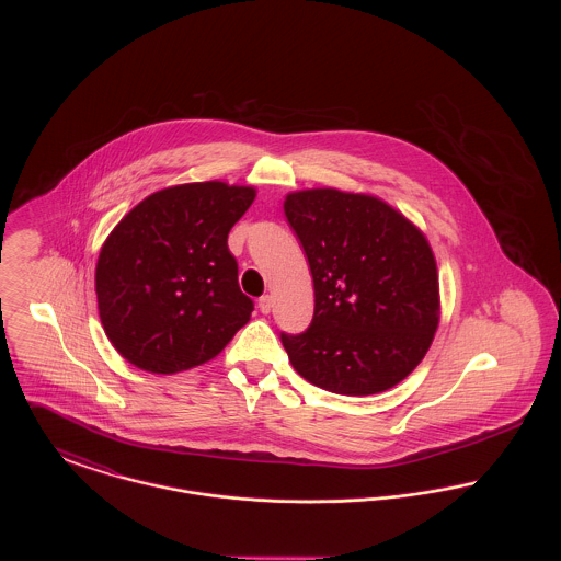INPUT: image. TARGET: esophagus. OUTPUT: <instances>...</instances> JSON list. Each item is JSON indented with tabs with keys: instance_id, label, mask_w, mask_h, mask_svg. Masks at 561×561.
Listing matches in <instances>:
<instances>
[{
	"instance_id": "1",
	"label": "esophagus",
	"mask_w": 561,
	"mask_h": 561,
	"mask_svg": "<svg viewBox=\"0 0 561 561\" xmlns=\"http://www.w3.org/2000/svg\"><path fill=\"white\" fill-rule=\"evenodd\" d=\"M259 309H261V313H265V316L271 313V309H273V298H271L268 294L259 298Z\"/></svg>"
}]
</instances>
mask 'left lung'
I'll list each match as a JSON object with an SVG mask.
<instances>
[{"mask_svg": "<svg viewBox=\"0 0 561 561\" xmlns=\"http://www.w3.org/2000/svg\"><path fill=\"white\" fill-rule=\"evenodd\" d=\"M284 213L307 254L316 311L284 334L293 368L339 396H374L425 357L439 323V282L423 231L387 202L339 188L286 195Z\"/></svg>", "mask_w": 561, "mask_h": 561, "instance_id": "obj_1", "label": "left lung"}]
</instances>
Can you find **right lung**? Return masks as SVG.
Returning a JSON list of instances; mask_svg holds the SVG:
<instances>
[{
  "instance_id": "1",
  "label": "right lung",
  "mask_w": 561,
  "mask_h": 561,
  "mask_svg": "<svg viewBox=\"0 0 561 561\" xmlns=\"http://www.w3.org/2000/svg\"><path fill=\"white\" fill-rule=\"evenodd\" d=\"M256 188L220 181L161 188L108 233L96 263L105 334L140 370L183 373L210 362L245 325L231 227Z\"/></svg>"
}]
</instances>
